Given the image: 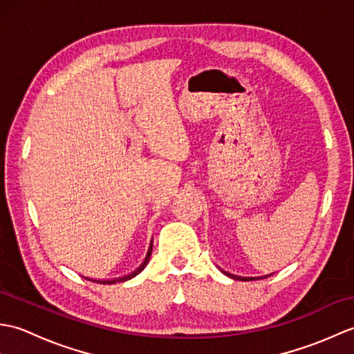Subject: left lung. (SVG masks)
Masks as SVG:
<instances>
[{"mask_svg": "<svg viewBox=\"0 0 354 354\" xmlns=\"http://www.w3.org/2000/svg\"><path fill=\"white\" fill-rule=\"evenodd\" d=\"M222 272H223L225 275H228V277H231V278H234V280H242V281L261 280V278H266V277H269V275H265V277H237V275H232V274H230V272H225V270H222Z\"/></svg>", "mask_w": 354, "mask_h": 354, "instance_id": "left-lung-1", "label": "left lung"}]
</instances>
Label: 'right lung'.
<instances>
[{"label": "right lung", "instance_id": "right-lung-1", "mask_svg": "<svg viewBox=\"0 0 354 354\" xmlns=\"http://www.w3.org/2000/svg\"><path fill=\"white\" fill-rule=\"evenodd\" d=\"M152 242H150V246H149V251H147V254H146V259H145V261L141 263V265L133 270L132 274H129V275H124V277H118V278H114V280H94V278H88V277H85L86 280H89V281H94V283H100V284H114V283H122V281H126V280H131V278H133L135 275H138L142 269L146 268V265L149 263V259H150V254H152Z\"/></svg>", "mask_w": 354, "mask_h": 354}]
</instances>
